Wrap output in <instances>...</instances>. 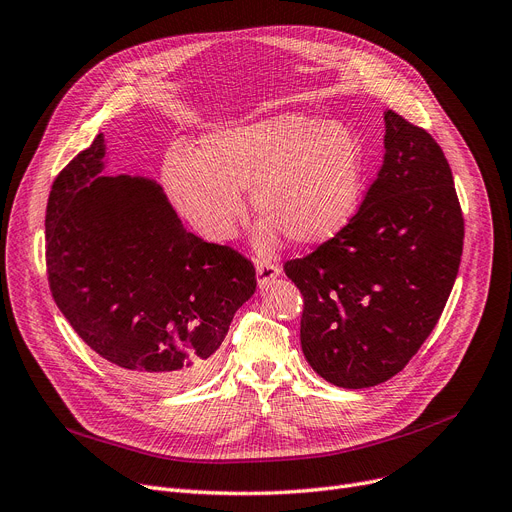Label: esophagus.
<instances>
[{"label": "esophagus", "instance_id": "obj_1", "mask_svg": "<svg viewBox=\"0 0 512 512\" xmlns=\"http://www.w3.org/2000/svg\"><path fill=\"white\" fill-rule=\"evenodd\" d=\"M281 275V269L275 262H258L256 266V279H258V287L266 289L277 277Z\"/></svg>", "mask_w": 512, "mask_h": 512}]
</instances>
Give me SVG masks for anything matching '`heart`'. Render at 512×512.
Listing matches in <instances>:
<instances>
[{"label": "heart", "instance_id": "1", "mask_svg": "<svg viewBox=\"0 0 512 512\" xmlns=\"http://www.w3.org/2000/svg\"><path fill=\"white\" fill-rule=\"evenodd\" d=\"M164 187L185 221L212 241H225L246 212L241 191L264 223L260 248L277 231L298 246H319L342 231L358 210L364 148L344 123L283 112L250 125L204 135L193 158L173 156Z\"/></svg>", "mask_w": 512, "mask_h": 512}]
</instances>
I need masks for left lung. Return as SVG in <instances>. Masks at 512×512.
<instances>
[{
  "label": "left lung",
  "instance_id": "8db88e82",
  "mask_svg": "<svg viewBox=\"0 0 512 512\" xmlns=\"http://www.w3.org/2000/svg\"><path fill=\"white\" fill-rule=\"evenodd\" d=\"M385 156L352 221L285 262L304 298L300 342L325 381L362 389L400 373L448 302L465 221L435 139L387 110Z\"/></svg>",
  "mask_w": 512,
  "mask_h": 512
}]
</instances>
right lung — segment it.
Returning a JSON list of instances; mask_svg holds the SVG:
<instances>
[{
    "label": "right lung",
    "mask_w": 512,
    "mask_h": 512,
    "mask_svg": "<svg viewBox=\"0 0 512 512\" xmlns=\"http://www.w3.org/2000/svg\"><path fill=\"white\" fill-rule=\"evenodd\" d=\"M106 164L100 133L52 185V296L83 342L133 385H189L208 373L233 314L254 296V266L189 233L156 181L106 177Z\"/></svg>",
    "instance_id": "1"
}]
</instances>
